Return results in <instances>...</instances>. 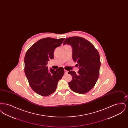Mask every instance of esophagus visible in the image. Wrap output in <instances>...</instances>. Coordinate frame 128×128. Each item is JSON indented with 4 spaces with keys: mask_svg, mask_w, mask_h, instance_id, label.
<instances>
[{
    "mask_svg": "<svg viewBox=\"0 0 128 128\" xmlns=\"http://www.w3.org/2000/svg\"><path fill=\"white\" fill-rule=\"evenodd\" d=\"M64 71H65V74H67V73H68V72L67 70H65Z\"/></svg>",
    "mask_w": 128,
    "mask_h": 128,
    "instance_id": "esophagus-1",
    "label": "esophagus"
}]
</instances>
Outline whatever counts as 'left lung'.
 Instances as JSON below:
<instances>
[{
    "label": "left lung",
    "mask_w": 128,
    "mask_h": 128,
    "mask_svg": "<svg viewBox=\"0 0 128 128\" xmlns=\"http://www.w3.org/2000/svg\"><path fill=\"white\" fill-rule=\"evenodd\" d=\"M66 44L72 46L73 61L80 68L77 73L72 70L68 72L72 77L68 85L74 92L85 94L94 87L98 79L100 55L91 43L81 37L67 38L63 42V45Z\"/></svg>",
    "instance_id": "left-lung-1"
}]
</instances>
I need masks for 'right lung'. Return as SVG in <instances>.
Wrapping results in <instances>:
<instances>
[{"label":"right lung","mask_w":128,"mask_h":128,"mask_svg":"<svg viewBox=\"0 0 128 128\" xmlns=\"http://www.w3.org/2000/svg\"><path fill=\"white\" fill-rule=\"evenodd\" d=\"M65 38L47 37L34 43L26 53L24 72L32 89L37 94L46 96L56 91L58 82L64 74L63 67L48 68V62L54 58V49L61 46Z\"/></svg>","instance_id":"1"}]
</instances>
